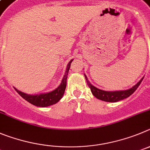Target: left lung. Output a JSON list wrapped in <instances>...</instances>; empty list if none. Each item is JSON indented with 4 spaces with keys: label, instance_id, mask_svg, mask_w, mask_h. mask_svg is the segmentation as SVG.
<instances>
[{
    "label": "left lung",
    "instance_id": "left-lung-1",
    "mask_svg": "<svg viewBox=\"0 0 150 150\" xmlns=\"http://www.w3.org/2000/svg\"><path fill=\"white\" fill-rule=\"evenodd\" d=\"M84 76L85 78H86V81H87V85H88V87L90 88V90H91L93 95L96 98H98L100 100L108 102H117L118 101L122 100L124 98H126L129 96H130L137 90V87H139V85L141 84V81L144 79V77H143L141 80L139 81L134 86H133L132 88L128 89V90H115V91H105V90H100V89L94 87L93 85L91 84V83L89 81L88 78H87V77L86 76L85 74Z\"/></svg>",
    "mask_w": 150,
    "mask_h": 150
}]
</instances>
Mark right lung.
I'll use <instances>...</instances> for the list:
<instances>
[{"label":"right lung","mask_w":150,"mask_h":150,"mask_svg":"<svg viewBox=\"0 0 150 150\" xmlns=\"http://www.w3.org/2000/svg\"><path fill=\"white\" fill-rule=\"evenodd\" d=\"M72 60H71L69 62L67 69H66L65 75H64L63 79H62L61 83L55 90H52L51 92H48V93L36 94V95L27 94L25 93H23V92L17 90L16 88H15V90H16V92L24 99L28 101V102H30L32 105H35V106H37V107L45 108L48 107L50 105H54V104L57 103L61 99L63 94H64V92H65L66 87H67V77H68V72Z\"/></svg>","instance_id":"add662e5"}]
</instances>
